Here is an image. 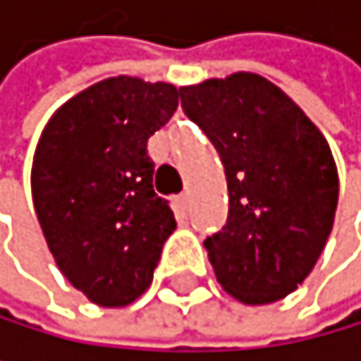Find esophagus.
<instances>
[{"mask_svg":"<svg viewBox=\"0 0 361 361\" xmlns=\"http://www.w3.org/2000/svg\"><path fill=\"white\" fill-rule=\"evenodd\" d=\"M176 205H178V210L180 212H188L190 210V194L188 192H183L176 196Z\"/></svg>","mask_w":361,"mask_h":361,"instance_id":"1","label":"esophagus"}]
</instances>
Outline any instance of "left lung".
I'll use <instances>...</instances> for the list:
<instances>
[{"label":"left lung","instance_id":"obj_1","mask_svg":"<svg viewBox=\"0 0 361 361\" xmlns=\"http://www.w3.org/2000/svg\"><path fill=\"white\" fill-rule=\"evenodd\" d=\"M180 104L226 169L228 221L203 242L216 283L244 305L276 303L303 285L335 224L339 176L328 140L253 72L185 85Z\"/></svg>","mask_w":361,"mask_h":361}]
</instances>
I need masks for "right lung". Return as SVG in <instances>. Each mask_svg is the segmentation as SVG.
<instances>
[{
  "mask_svg": "<svg viewBox=\"0 0 361 361\" xmlns=\"http://www.w3.org/2000/svg\"><path fill=\"white\" fill-rule=\"evenodd\" d=\"M180 90L110 76L81 90L42 128L31 194L61 274L102 307L130 305L153 280L176 219L153 192L149 137L171 119Z\"/></svg>",
  "mask_w": 361,
  "mask_h": 361,
  "instance_id": "1",
  "label": "right lung"
}]
</instances>
